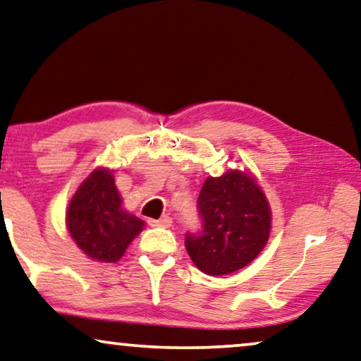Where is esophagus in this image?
<instances>
[{
  "instance_id": "esophagus-1",
  "label": "esophagus",
  "mask_w": 361,
  "mask_h": 361,
  "mask_svg": "<svg viewBox=\"0 0 361 361\" xmlns=\"http://www.w3.org/2000/svg\"><path fill=\"white\" fill-rule=\"evenodd\" d=\"M149 226H158V228H169L172 226V218L171 216H163L159 219H149Z\"/></svg>"
}]
</instances>
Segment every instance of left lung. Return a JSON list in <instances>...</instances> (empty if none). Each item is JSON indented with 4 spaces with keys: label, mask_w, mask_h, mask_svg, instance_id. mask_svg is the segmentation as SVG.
<instances>
[{
    "label": "left lung",
    "mask_w": 361,
    "mask_h": 361,
    "mask_svg": "<svg viewBox=\"0 0 361 361\" xmlns=\"http://www.w3.org/2000/svg\"><path fill=\"white\" fill-rule=\"evenodd\" d=\"M197 208L200 228L185 233V247L193 264L208 275L245 267L269 241V202L252 177L241 171L208 177Z\"/></svg>",
    "instance_id": "left-lung-1"
}]
</instances>
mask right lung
Returning <instances> with one entry per match:
<instances>
[{
    "label": "right lung",
    "mask_w": 361,
    "mask_h": 361,
    "mask_svg": "<svg viewBox=\"0 0 361 361\" xmlns=\"http://www.w3.org/2000/svg\"><path fill=\"white\" fill-rule=\"evenodd\" d=\"M143 221L122 208V198L107 169H96L73 195L66 212V226L87 257L117 262Z\"/></svg>",
    "instance_id": "1"
}]
</instances>
